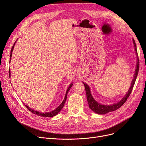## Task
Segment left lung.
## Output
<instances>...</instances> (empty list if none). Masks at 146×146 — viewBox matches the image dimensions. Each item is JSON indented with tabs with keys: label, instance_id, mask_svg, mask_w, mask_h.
<instances>
[{
	"label": "left lung",
	"instance_id": "left-lung-1",
	"mask_svg": "<svg viewBox=\"0 0 146 146\" xmlns=\"http://www.w3.org/2000/svg\"><path fill=\"white\" fill-rule=\"evenodd\" d=\"M133 41L134 48H135V53H136L137 58V64H136V68H135V73L134 74V78H133V79L132 80V82H131V86H130L129 89H128V92L127 93L125 96L123 98H122L119 102L114 104L113 105H102L101 104H99L98 102H97L95 100L94 98L92 97V96L91 92H90V88H89V86L87 85L86 83L83 82V84H84V85H85V90H86V97H87V100H88V102L89 106V108L92 110L94 112H96L98 114H105V113H108V112L115 111V110H118V108H119L120 107L126 102V101L127 100V99L129 96L130 94H131L132 90H133V87H134V85L135 84V82L136 80V78H137V76L138 75V73H139V67H140L139 58V56H138L135 42L134 39H133Z\"/></svg>",
	"mask_w": 146,
	"mask_h": 146
}]
</instances>
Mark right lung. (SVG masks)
<instances>
[{
  "label": "right lung",
  "instance_id": "obj_1",
  "mask_svg": "<svg viewBox=\"0 0 146 146\" xmlns=\"http://www.w3.org/2000/svg\"><path fill=\"white\" fill-rule=\"evenodd\" d=\"M16 42H17V41H15V43L13 44V46H12V49H11V50L9 62H11V60L12 54V51H13V48H14V45H15V43H16ZM9 77H11L10 69H9ZM72 85H73V83H72L70 84V85L69 86V87L68 88V89H67V91H66V95H65L64 99L63 101L62 102V103H61V104H60V105L57 107V108L56 109H55L54 110H53V111H51V112H47V113H42V112H38V111H34V110H33V109H31V108H29V107L28 106H27V105H25V106H26V108H27L29 111H30L31 112H33V113H34V114H35V115H38V116L44 117H54V116H56V115H57V114H58V112L61 110V109H62V108H63L64 105V103H65V102H66V99H67V94H68V92L69 90H70V88H72Z\"/></svg>",
  "mask_w": 146,
  "mask_h": 146
}]
</instances>
